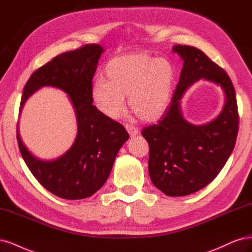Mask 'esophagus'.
I'll list each match as a JSON object with an SVG mask.
<instances>
[{
	"mask_svg": "<svg viewBox=\"0 0 252 252\" xmlns=\"http://www.w3.org/2000/svg\"><path fill=\"white\" fill-rule=\"evenodd\" d=\"M126 128L127 133L129 134V136H131V137H134V136L138 135V133H139V129H138L137 127H135L134 126H127L126 125Z\"/></svg>",
	"mask_w": 252,
	"mask_h": 252,
	"instance_id": "34e87169",
	"label": "esophagus"
}]
</instances>
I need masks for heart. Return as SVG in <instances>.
Listing matches in <instances>:
<instances>
[{
	"label": "heart",
	"instance_id": "heart-1",
	"mask_svg": "<svg viewBox=\"0 0 252 252\" xmlns=\"http://www.w3.org/2000/svg\"><path fill=\"white\" fill-rule=\"evenodd\" d=\"M104 78L95 80L91 88L92 101L102 115L117 118L127 95L129 110L143 121H153L163 114L169 103L175 71L163 58L136 53L110 61Z\"/></svg>",
	"mask_w": 252,
	"mask_h": 252
}]
</instances>
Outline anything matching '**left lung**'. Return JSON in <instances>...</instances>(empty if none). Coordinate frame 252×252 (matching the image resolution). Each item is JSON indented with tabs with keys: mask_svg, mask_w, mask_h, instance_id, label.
<instances>
[{
	"mask_svg": "<svg viewBox=\"0 0 252 252\" xmlns=\"http://www.w3.org/2000/svg\"><path fill=\"white\" fill-rule=\"evenodd\" d=\"M173 51L183 61L180 79L169 107L157 125L142 129L150 145L149 174L153 184L169 197L193 193L212 182L233 151L239 114L233 85L227 73L200 49L176 45ZM200 79L220 85L223 109L205 125H193L181 111L186 90Z\"/></svg>",
	"mask_w": 252,
	"mask_h": 252,
	"instance_id": "8db88e82",
	"label": "left lung"
}]
</instances>
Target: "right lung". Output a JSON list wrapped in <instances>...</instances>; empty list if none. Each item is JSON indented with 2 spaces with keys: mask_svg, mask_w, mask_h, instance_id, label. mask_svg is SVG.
<instances>
[{
  "mask_svg": "<svg viewBox=\"0 0 252 252\" xmlns=\"http://www.w3.org/2000/svg\"><path fill=\"white\" fill-rule=\"evenodd\" d=\"M104 49L86 45L56 56L37 69L24 87L20 115L31 95L44 87L60 89L69 97L77 123L72 147L55 159H40L17 137L24 161L44 188L67 200L91 197L108 180L120 148L128 139L126 128L105 117L93 105L92 79Z\"/></svg>",
  "mask_w": 252,
  "mask_h": 252,
  "instance_id": "1",
  "label": "right lung"
}]
</instances>
